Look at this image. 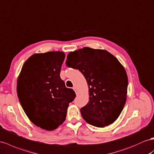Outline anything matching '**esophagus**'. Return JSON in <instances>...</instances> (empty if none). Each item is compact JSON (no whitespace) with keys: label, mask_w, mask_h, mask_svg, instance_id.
I'll return each instance as SVG.
<instances>
[{"label":"esophagus","mask_w":154,"mask_h":154,"mask_svg":"<svg viewBox=\"0 0 154 154\" xmlns=\"http://www.w3.org/2000/svg\"><path fill=\"white\" fill-rule=\"evenodd\" d=\"M73 90L75 91V92L76 95H77H77H79V92H78V90H77V88H76V87H73Z\"/></svg>","instance_id":"obj_1"}]
</instances>
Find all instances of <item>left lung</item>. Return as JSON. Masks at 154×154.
Listing matches in <instances>:
<instances>
[{"instance_id":"8db88e82","label":"left lung","mask_w":154,"mask_h":154,"mask_svg":"<svg viewBox=\"0 0 154 154\" xmlns=\"http://www.w3.org/2000/svg\"><path fill=\"white\" fill-rule=\"evenodd\" d=\"M66 64L79 70L87 81L89 101L80 110L83 119L97 128L112 124L127 98L128 79L124 66L108 51L90 47L70 52Z\"/></svg>"}]
</instances>
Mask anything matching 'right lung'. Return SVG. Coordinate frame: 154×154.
Returning a JSON list of instances; mask_svg holds the SVG:
<instances>
[{
	"mask_svg": "<svg viewBox=\"0 0 154 154\" xmlns=\"http://www.w3.org/2000/svg\"><path fill=\"white\" fill-rule=\"evenodd\" d=\"M64 58L62 51L34 54L17 79V96L25 114L34 125L47 131L62 124L69 103L76 96L60 77Z\"/></svg>",
	"mask_w": 154,
	"mask_h": 154,
	"instance_id": "obj_1",
	"label": "right lung"
}]
</instances>
